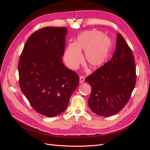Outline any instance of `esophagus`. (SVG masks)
I'll list each match as a JSON object with an SVG mask.
<instances>
[{"instance_id": "obj_1", "label": "esophagus", "mask_w": 150, "mask_h": 150, "mask_svg": "<svg viewBox=\"0 0 150 150\" xmlns=\"http://www.w3.org/2000/svg\"><path fill=\"white\" fill-rule=\"evenodd\" d=\"M84 80H85V78L83 76H81L79 77V83H83L84 82Z\"/></svg>"}]
</instances>
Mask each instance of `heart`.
Here are the masks:
<instances>
[{
  "label": "heart",
  "instance_id": "heart-1",
  "mask_svg": "<svg viewBox=\"0 0 150 150\" xmlns=\"http://www.w3.org/2000/svg\"><path fill=\"white\" fill-rule=\"evenodd\" d=\"M112 47L111 39L101 31L91 30L81 33L74 44L66 50L64 61L71 69H78L83 61L81 52L85 51V61L91 67L96 69L105 64Z\"/></svg>",
  "mask_w": 150,
  "mask_h": 150
}]
</instances>
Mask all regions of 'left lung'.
<instances>
[{
    "instance_id": "obj_1",
    "label": "left lung",
    "mask_w": 150,
    "mask_h": 150,
    "mask_svg": "<svg viewBox=\"0 0 150 150\" xmlns=\"http://www.w3.org/2000/svg\"><path fill=\"white\" fill-rule=\"evenodd\" d=\"M85 81L91 86L88 105L99 116L115 115L128 102L137 81L136 65L132 51L120 33L111 60Z\"/></svg>"
}]
</instances>
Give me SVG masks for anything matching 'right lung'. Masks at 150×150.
Returning <instances> with one entry per match:
<instances>
[{"label":"right lung","instance_id":"obj_1","mask_svg":"<svg viewBox=\"0 0 150 150\" xmlns=\"http://www.w3.org/2000/svg\"><path fill=\"white\" fill-rule=\"evenodd\" d=\"M66 28L46 27L27 40L18 71L19 86L39 114L54 117L67 107L79 82L78 74L62 63Z\"/></svg>","mask_w":150,"mask_h":150}]
</instances>
